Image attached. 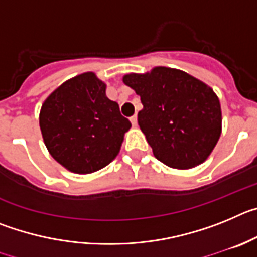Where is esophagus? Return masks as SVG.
Returning a JSON list of instances; mask_svg holds the SVG:
<instances>
[{
    "instance_id": "1",
    "label": "esophagus",
    "mask_w": 257,
    "mask_h": 257,
    "mask_svg": "<svg viewBox=\"0 0 257 257\" xmlns=\"http://www.w3.org/2000/svg\"><path fill=\"white\" fill-rule=\"evenodd\" d=\"M130 121H131V123H133V126H138V115L134 114L133 117L130 118Z\"/></svg>"
}]
</instances>
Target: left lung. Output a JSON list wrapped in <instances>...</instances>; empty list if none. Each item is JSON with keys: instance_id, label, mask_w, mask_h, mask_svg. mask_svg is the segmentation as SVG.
<instances>
[{"instance_id": "left-lung-1", "label": "left lung", "mask_w": 257, "mask_h": 257, "mask_svg": "<svg viewBox=\"0 0 257 257\" xmlns=\"http://www.w3.org/2000/svg\"><path fill=\"white\" fill-rule=\"evenodd\" d=\"M140 96V130L157 160L187 170L205 162L221 134V108L212 88L183 70L156 67L123 76Z\"/></svg>"}]
</instances>
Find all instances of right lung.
Masks as SVG:
<instances>
[{
	"mask_svg": "<svg viewBox=\"0 0 257 257\" xmlns=\"http://www.w3.org/2000/svg\"><path fill=\"white\" fill-rule=\"evenodd\" d=\"M92 72L65 81L41 106L40 127L47 151L76 174L103 169L119 153L131 122L105 95Z\"/></svg>",
	"mask_w": 257,
	"mask_h": 257,
	"instance_id": "1",
	"label": "right lung"
}]
</instances>
